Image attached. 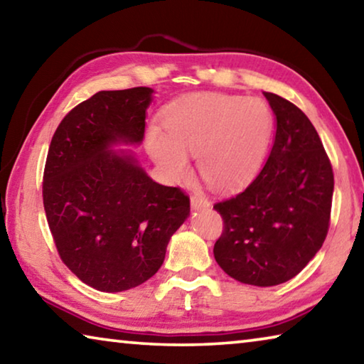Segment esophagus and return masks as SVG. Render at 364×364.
<instances>
[{
    "mask_svg": "<svg viewBox=\"0 0 364 364\" xmlns=\"http://www.w3.org/2000/svg\"><path fill=\"white\" fill-rule=\"evenodd\" d=\"M210 207V202H208L207 197L204 196H193L191 197V208L193 210H202V208Z\"/></svg>",
    "mask_w": 364,
    "mask_h": 364,
    "instance_id": "34e87169",
    "label": "esophagus"
}]
</instances>
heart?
<instances>
[{
	"label": "heart",
	"instance_id": "obj_1",
	"mask_svg": "<svg viewBox=\"0 0 364 364\" xmlns=\"http://www.w3.org/2000/svg\"><path fill=\"white\" fill-rule=\"evenodd\" d=\"M165 131L151 127L146 143L171 181L191 173L188 154L197 157L202 178L220 189L236 188L254 176L267 154L273 115L258 97L191 93L164 110Z\"/></svg>",
	"mask_w": 364,
	"mask_h": 364
}]
</instances>
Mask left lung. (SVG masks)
Wrapping results in <instances>:
<instances>
[{
  "instance_id": "left-lung-1",
  "label": "left lung",
  "mask_w": 364,
  "mask_h": 364,
  "mask_svg": "<svg viewBox=\"0 0 364 364\" xmlns=\"http://www.w3.org/2000/svg\"><path fill=\"white\" fill-rule=\"evenodd\" d=\"M263 95L276 117L274 143L255 180L213 205L225 221L213 255L236 281L269 287L297 276L321 249L334 173L308 117L284 97Z\"/></svg>"
}]
</instances>
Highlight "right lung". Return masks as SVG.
I'll return each mask as SVG.
<instances>
[{
	"mask_svg": "<svg viewBox=\"0 0 364 364\" xmlns=\"http://www.w3.org/2000/svg\"><path fill=\"white\" fill-rule=\"evenodd\" d=\"M152 100L147 86L100 91L64 117L48 151L43 204L49 230L72 273L101 292L152 278L189 217V197L154 181L136 154L120 147L143 143Z\"/></svg>",
	"mask_w": 364,
	"mask_h": 364,
	"instance_id": "right-lung-1",
	"label": "right lung"
}]
</instances>
